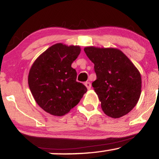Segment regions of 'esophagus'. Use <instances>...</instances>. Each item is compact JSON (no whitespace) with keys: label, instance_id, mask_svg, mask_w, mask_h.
<instances>
[{"label":"esophagus","instance_id":"1","mask_svg":"<svg viewBox=\"0 0 159 159\" xmlns=\"http://www.w3.org/2000/svg\"><path fill=\"white\" fill-rule=\"evenodd\" d=\"M85 86L86 87H87V88L88 89V90H90V89L91 88V84H90V82H85Z\"/></svg>","mask_w":159,"mask_h":159}]
</instances>
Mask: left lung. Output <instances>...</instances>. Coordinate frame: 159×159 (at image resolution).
<instances>
[{
	"mask_svg": "<svg viewBox=\"0 0 159 159\" xmlns=\"http://www.w3.org/2000/svg\"><path fill=\"white\" fill-rule=\"evenodd\" d=\"M84 52L93 63L96 80L92 83L107 116L120 118L134 108L141 93V76L123 52L89 46Z\"/></svg>",
	"mask_w": 159,
	"mask_h": 159,
	"instance_id": "8db88e82",
	"label": "left lung"
}]
</instances>
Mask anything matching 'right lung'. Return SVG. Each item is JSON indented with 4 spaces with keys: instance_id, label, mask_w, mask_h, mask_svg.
<instances>
[{
    "instance_id": "1",
    "label": "right lung",
    "mask_w": 159,
    "mask_h": 159,
    "mask_svg": "<svg viewBox=\"0 0 159 159\" xmlns=\"http://www.w3.org/2000/svg\"><path fill=\"white\" fill-rule=\"evenodd\" d=\"M81 52L78 45L57 43L36 58L28 75V84L39 106L48 114L61 116L78 105L87 91L76 81L71 66Z\"/></svg>"
}]
</instances>
